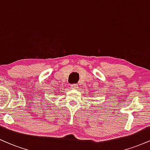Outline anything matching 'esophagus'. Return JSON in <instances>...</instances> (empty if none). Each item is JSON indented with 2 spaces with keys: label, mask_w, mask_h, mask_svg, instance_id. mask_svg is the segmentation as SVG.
Segmentation results:
<instances>
[{
  "label": "esophagus",
  "mask_w": 150,
  "mask_h": 150,
  "mask_svg": "<svg viewBox=\"0 0 150 150\" xmlns=\"http://www.w3.org/2000/svg\"><path fill=\"white\" fill-rule=\"evenodd\" d=\"M70 87H71L72 89H77L78 88V86H77L76 84H74V85H70Z\"/></svg>",
  "instance_id": "esophagus-1"
}]
</instances>
